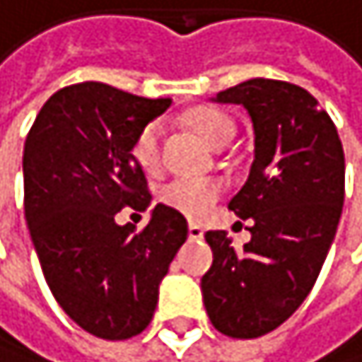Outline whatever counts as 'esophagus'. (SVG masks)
I'll return each mask as SVG.
<instances>
[{
  "label": "esophagus",
  "instance_id": "34e87169",
  "mask_svg": "<svg viewBox=\"0 0 362 362\" xmlns=\"http://www.w3.org/2000/svg\"><path fill=\"white\" fill-rule=\"evenodd\" d=\"M189 237H191V240H202V237H204V230H202V226H199V224H189Z\"/></svg>",
  "mask_w": 362,
  "mask_h": 362
}]
</instances>
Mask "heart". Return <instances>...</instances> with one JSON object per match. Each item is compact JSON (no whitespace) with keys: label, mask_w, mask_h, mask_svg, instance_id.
<instances>
[{"label":"heart","mask_w":362,"mask_h":362,"mask_svg":"<svg viewBox=\"0 0 362 362\" xmlns=\"http://www.w3.org/2000/svg\"><path fill=\"white\" fill-rule=\"evenodd\" d=\"M189 122L197 132V136L213 149L226 147L235 134L233 120L226 114L211 107L195 110L189 116ZM160 140H163V127L158 122H151L138 134L134 142V160L140 169L151 173L160 167ZM217 195H220V185L213 182V180L180 177L171 180L169 185L160 189V199L169 209H175L177 213H185L189 217H202L217 199Z\"/></svg>","instance_id":"b5f03b06"}]
</instances>
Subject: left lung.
<instances>
[{"label":"left lung","mask_w":362,"mask_h":362,"mask_svg":"<svg viewBox=\"0 0 362 362\" xmlns=\"http://www.w3.org/2000/svg\"><path fill=\"white\" fill-rule=\"evenodd\" d=\"M211 100L242 105L252 122L255 160L228 202L252 226L237 250L226 230L204 235L213 266L202 297L215 329L257 339L279 327L319 277L343 211L345 156L334 122L299 85L250 78Z\"/></svg>","instance_id":"left-lung-1"}]
</instances>
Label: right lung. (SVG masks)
<instances>
[{
	"label": "right lung",
	"mask_w": 362,
	"mask_h": 362,
	"mask_svg": "<svg viewBox=\"0 0 362 362\" xmlns=\"http://www.w3.org/2000/svg\"><path fill=\"white\" fill-rule=\"evenodd\" d=\"M169 98L78 83L45 100L23 145V209L57 303L85 332L122 341L153 317L158 290L187 242L182 213L156 204L140 233L122 206L147 211V177L134 142Z\"/></svg>",
	"instance_id": "right-lung-1"
}]
</instances>
